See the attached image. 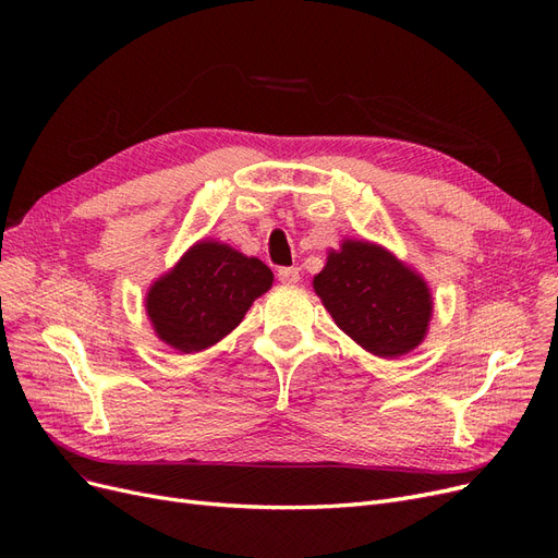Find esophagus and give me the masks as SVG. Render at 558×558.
Segmentation results:
<instances>
[{
  "mask_svg": "<svg viewBox=\"0 0 558 558\" xmlns=\"http://www.w3.org/2000/svg\"><path fill=\"white\" fill-rule=\"evenodd\" d=\"M277 277H279L281 283H289L291 286V283L300 281V269L298 267H279Z\"/></svg>",
  "mask_w": 558,
  "mask_h": 558,
  "instance_id": "obj_1",
  "label": "esophagus"
}]
</instances>
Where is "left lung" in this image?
<instances>
[{
  "instance_id": "left-lung-1",
  "label": "left lung",
  "mask_w": 558,
  "mask_h": 558,
  "mask_svg": "<svg viewBox=\"0 0 558 558\" xmlns=\"http://www.w3.org/2000/svg\"><path fill=\"white\" fill-rule=\"evenodd\" d=\"M314 291L335 324L379 359L412 351L428 330L426 281L381 246L344 242L342 251H330Z\"/></svg>"
}]
</instances>
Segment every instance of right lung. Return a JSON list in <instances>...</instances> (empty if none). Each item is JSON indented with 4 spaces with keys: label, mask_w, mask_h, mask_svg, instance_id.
I'll use <instances>...</instances> for the list:
<instances>
[{
    "label": "right lung",
    "mask_w": 558,
    "mask_h": 558,
    "mask_svg": "<svg viewBox=\"0 0 558 558\" xmlns=\"http://www.w3.org/2000/svg\"><path fill=\"white\" fill-rule=\"evenodd\" d=\"M272 269L218 242L195 244L154 283L146 312L162 342L191 353L242 324L251 302L272 286Z\"/></svg>",
    "instance_id": "obj_1"
}]
</instances>
